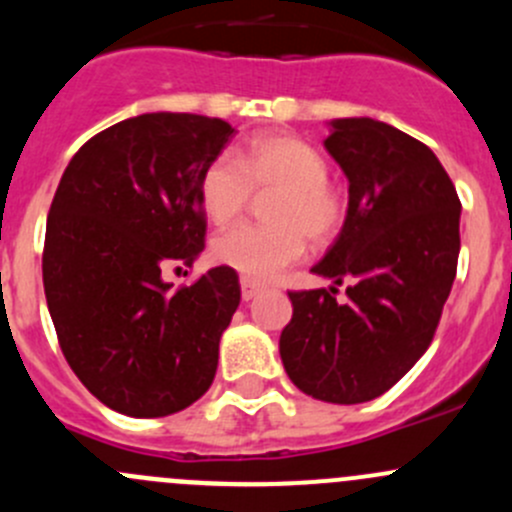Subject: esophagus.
<instances>
[{
    "label": "esophagus",
    "instance_id": "esophagus-1",
    "mask_svg": "<svg viewBox=\"0 0 512 512\" xmlns=\"http://www.w3.org/2000/svg\"><path fill=\"white\" fill-rule=\"evenodd\" d=\"M240 289H242V299H245V302H250V299H255L257 294L262 292V285H257V282L245 280V277H242V280H240Z\"/></svg>",
    "mask_w": 512,
    "mask_h": 512
}]
</instances>
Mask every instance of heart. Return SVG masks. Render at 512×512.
Returning <instances> with one entry per match:
<instances>
[{
    "instance_id": "obj_1",
    "label": "heart",
    "mask_w": 512,
    "mask_h": 512,
    "mask_svg": "<svg viewBox=\"0 0 512 512\" xmlns=\"http://www.w3.org/2000/svg\"><path fill=\"white\" fill-rule=\"evenodd\" d=\"M329 165L312 143L292 133H260L242 160L218 156L200 178V205L213 225L245 215L252 193H277L270 227H235L213 245L215 260L245 280L265 282L304 255L307 240L327 245L344 220V200L327 180Z\"/></svg>"
}]
</instances>
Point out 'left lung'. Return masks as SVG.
Instances as JSON below:
<instances>
[{"label":"left lung","instance_id":"left-lung-1","mask_svg":"<svg viewBox=\"0 0 512 512\" xmlns=\"http://www.w3.org/2000/svg\"><path fill=\"white\" fill-rule=\"evenodd\" d=\"M324 148L349 180L347 218L312 267L332 287L289 292L280 356L312 399L364 404L431 344L456 280L461 200L431 148L384 121L334 118Z\"/></svg>","mask_w":512,"mask_h":512}]
</instances>
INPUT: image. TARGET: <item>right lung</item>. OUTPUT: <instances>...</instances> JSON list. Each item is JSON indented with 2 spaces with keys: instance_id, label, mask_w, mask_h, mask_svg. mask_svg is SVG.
I'll use <instances>...</instances> for the list:
<instances>
[{
  "instance_id": "add662e5",
  "label": "right lung",
  "mask_w": 512,
  "mask_h": 512,
  "mask_svg": "<svg viewBox=\"0 0 512 512\" xmlns=\"http://www.w3.org/2000/svg\"><path fill=\"white\" fill-rule=\"evenodd\" d=\"M235 128L198 113H141L91 138L66 165L44 240V292L61 352L108 409L178 414L210 389L240 304L230 267L173 289L170 267L205 247L203 170Z\"/></svg>"
}]
</instances>
